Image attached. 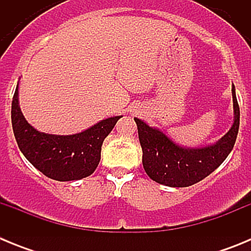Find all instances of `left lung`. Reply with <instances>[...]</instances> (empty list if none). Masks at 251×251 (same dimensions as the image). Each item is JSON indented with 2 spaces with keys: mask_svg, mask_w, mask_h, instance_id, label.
Masks as SVG:
<instances>
[{
  "mask_svg": "<svg viewBox=\"0 0 251 251\" xmlns=\"http://www.w3.org/2000/svg\"><path fill=\"white\" fill-rule=\"evenodd\" d=\"M231 93L234 103L231 128L219 141L203 147L179 146L158 128L134 118L143 151V168L150 178L170 187H187L200 182L225 161L234 148L240 124V109L234 84Z\"/></svg>",
  "mask_w": 251,
  "mask_h": 251,
  "instance_id": "obj_1",
  "label": "left lung"
}]
</instances>
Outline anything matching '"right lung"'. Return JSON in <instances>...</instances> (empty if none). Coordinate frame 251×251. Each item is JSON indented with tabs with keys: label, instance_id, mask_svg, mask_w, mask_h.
Instances as JSON below:
<instances>
[{
	"label": "right lung",
	"instance_id": "obj_1",
	"mask_svg": "<svg viewBox=\"0 0 251 251\" xmlns=\"http://www.w3.org/2000/svg\"><path fill=\"white\" fill-rule=\"evenodd\" d=\"M123 115L103 119L83 132L59 136L35 129L24 117L19 103V83L11 106L12 129L22 154L31 165L56 181L88 177L98 167L101 145Z\"/></svg>",
	"mask_w": 251,
	"mask_h": 251
}]
</instances>
